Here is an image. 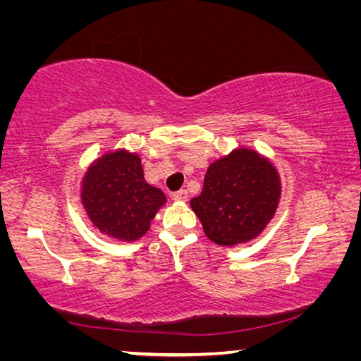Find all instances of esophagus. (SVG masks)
<instances>
[{"label": "esophagus", "instance_id": "1", "mask_svg": "<svg viewBox=\"0 0 361 361\" xmlns=\"http://www.w3.org/2000/svg\"><path fill=\"white\" fill-rule=\"evenodd\" d=\"M173 200H178V202H183V200H188V191L186 189H181V191L173 192Z\"/></svg>", "mask_w": 361, "mask_h": 361}]
</instances>
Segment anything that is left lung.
<instances>
[{"label":"left lung","instance_id":"obj_1","mask_svg":"<svg viewBox=\"0 0 361 361\" xmlns=\"http://www.w3.org/2000/svg\"><path fill=\"white\" fill-rule=\"evenodd\" d=\"M280 195L282 180L276 166L258 151L240 146L210 164L191 209L213 243L234 247L267 228Z\"/></svg>","mask_w":361,"mask_h":361}]
</instances>
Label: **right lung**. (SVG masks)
Listing matches in <instances>:
<instances>
[{
    "mask_svg": "<svg viewBox=\"0 0 361 361\" xmlns=\"http://www.w3.org/2000/svg\"><path fill=\"white\" fill-rule=\"evenodd\" d=\"M166 202V194L146 183L140 156L124 148L95 159L81 180V204L89 221L119 242L142 239Z\"/></svg>",
    "mask_w": 361,
    "mask_h": 361,
    "instance_id": "add662e5",
    "label": "right lung"
}]
</instances>
